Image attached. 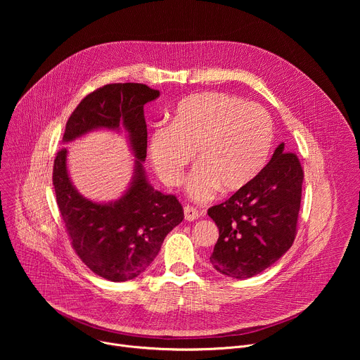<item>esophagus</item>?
Segmentation results:
<instances>
[{"label":"esophagus","instance_id":"esophagus-1","mask_svg":"<svg viewBox=\"0 0 360 360\" xmlns=\"http://www.w3.org/2000/svg\"><path fill=\"white\" fill-rule=\"evenodd\" d=\"M184 215H185L186 221H195V219H198L200 217L199 212L193 207H189V205L184 208Z\"/></svg>","mask_w":360,"mask_h":360}]
</instances>
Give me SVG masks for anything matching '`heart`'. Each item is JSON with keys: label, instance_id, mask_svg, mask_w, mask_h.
Segmentation results:
<instances>
[{"label": "heart", "instance_id": "1", "mask_svg": "<svg viewBox=\"0 0 360 360\" xmlns=\"http://www.w3.org/2000/svg\"><path fill=\"white\" fill-rule=\"evenodd\" d=\"M272 142L274 124L265 108L229 94L200 92L179 102L169 127L150 134L148 153L168 186L182 182L195 153L188 192L207 202L218 189L246 188L266 165Z\"/></svg>", "mask_w": 360, "mask_h": 360}]
</instances>
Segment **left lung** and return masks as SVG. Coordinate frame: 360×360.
Masks as SVG:
<instances>
[{
    "label": "left lung",
    "instance_id": "1",
    "mask_svg": "<svg viewBox=\"0 0 360 360\" xmlns=\"http://www.w3.org/2000/svg\"><path fill=\"white\" fill-rule=\"evenodd\" d=\"M302 182L297 157L281 143L246 188L208 210L219 229L210 258L219 274L246 279L282 258L295 240Z\"/></svg>",
    "mask_w": 360,
    "mask_h": 360
}]
</instances>
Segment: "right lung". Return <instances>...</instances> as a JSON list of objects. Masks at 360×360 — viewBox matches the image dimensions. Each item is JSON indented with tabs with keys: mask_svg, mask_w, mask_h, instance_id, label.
<instances>
[{
	"mask_svg": "<svg viewBox=\"0 0 360 360\" xmlns=\"http://www.w3.org/2000/svg\"><path fill=\"white\" fill-rule=\"evenodd\" d=\"M158 96V89L145 84H108L86 95L67 121L64 142L101 128L122 127L128 132L134 176L120 199L98 203L84 198L70 179L67 148L54 160L53 184L72 248L95 275L111 282L142 274L157 258L165 236L184 219L176 196L153 189L142 167L148 138L143 105Z\"/></svg>",
	"mask_w": 360,
	"mask_h": 360,
	"instance_id": "add662e5",
	"label": "right lung"
}]
</instances>
